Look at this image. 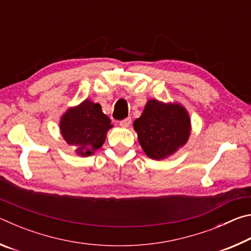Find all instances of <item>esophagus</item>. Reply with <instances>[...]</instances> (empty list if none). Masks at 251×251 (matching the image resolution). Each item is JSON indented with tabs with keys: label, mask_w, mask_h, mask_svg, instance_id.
<instances>
[{
	"label": "esophagus",
	"mask_w": 251,
	"mask_h": 251,
	"mask_svg": "<svg viewBox=\"0 0 251 251\" xmlns=\"http://www.w3.org/2000/svg\"><path fill=\"white\" fill-rule=\"evenodd\" d=\"M131 124V120L130 118H125V120H123L120 122V126L123 127V128H127V127H129Z\"/></svg>",
	"instance_id": "1"
}]
</instances>
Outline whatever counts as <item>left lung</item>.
I'll list each match as a JSON object with an SVG mask.
<instances>
[{
	"instance_id": "obj_1",
	"label": "left lung",
	"mask_w": 251,
	"mask_h": 251,
	"mask_svg": "<svg viewBox=\"0 0 251 251\" xmlns=\"http://www.w3.org/2000/svg\"><path fill=\"white\" fill-rule=\"evenodd\" d=\"M139 145L147 157L163 160L186 145L192 133L189 113L178 101L150 100L134 122Z\"/></svg>"
}]
</instances>
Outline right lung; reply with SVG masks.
Masks as SVG:
<instances>
[{"label": "right lung", "mask_w": 251, "mask_h": 251, "mask_svg": "<svg viewBox=\"0 0 251 251\" xmlns=\"http://www.w3.org/2000/svg\"><path fill=\"white\" fill-rule=\"evenodd\" d=\"M110 128L113 124L101 112V106L90 99L67 108L59 120L62 137L75 148V154L80 157L94 155L103 146Z\"/></svg>", "instance_id": "add662e5"}]
</instances>
